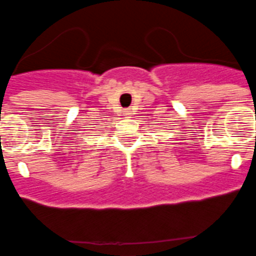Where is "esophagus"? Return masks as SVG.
Returning <instances> with one entry per match:
<instances>
[{"mask_svg":"<svg viewBox=\"0 0 256 256\" xmlns=\"http://www.w3.org/2000/svg\"><path fill=\"white\" fill-rule=\"evenodd\" d=\"M128 112H130V111H128V110H126V111H124V114H126V115H128Z\"/></svg>","mask_w":256,"mask_h":256,"instance_id":"obj_1","label":"esophagus"}]
</instances>
